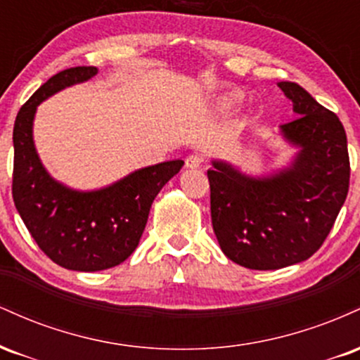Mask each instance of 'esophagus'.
I'll return each mask as SVG.
<instances>
[{"instance_id": "34e87169", "label": "esophagus", "mask_w": 360, "mask_h": 360, "mask_svg": "<svg viewBox=\"0 0 360 360\" xmlns=\"http://www.w3.org/2000/svg\"><path fill=\"white\" fill-rule=\"evenodd\" d=\"M203 164V157H201L200 154H191L186 157V167L189 169H198Z\"/></svg>"}]
</instances>
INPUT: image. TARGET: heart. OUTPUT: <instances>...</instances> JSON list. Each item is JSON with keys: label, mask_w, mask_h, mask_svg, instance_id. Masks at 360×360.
I'll list each match as a JSON object with an SVG mask.
<instances>
[{"label": "heart", "mask_w": 360, "mask_h": 360, "mask_svg": "<svg viewBox=\"0 0 360 360\" xmlns=\"http://www.w3.org/2000/svg\"><path fill=\"white\" fill-rule=\"evenodd\" d=\"M240 98H242L240 93H237V91H230V93L221 94V96L218 98V105H220L221 108H232V106H235L238 101H240Z\"/></svg>", "instance_id": "1"}]
</instances>
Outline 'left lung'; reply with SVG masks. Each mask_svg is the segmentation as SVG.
<instances>
[{
  "instance_id": "1",
  "label": "left lung",
  "mask_w": 360,
  "mask_h": 360,
  "mask_svg": "<svg viewBox=\"0 0 360 360\" xmlns=\"http://www.w3.org/2000/svg\"><path fill=\"white\" fill-rule=\"evenodd\" d=\"M296 118L279 127L296 148L288 166L250 176L226 160L208 169L212 223L223 254L238 266L274 271L311 257L349 193L344 125L296 82H278Z\"/></svg>"
}]
</instances>
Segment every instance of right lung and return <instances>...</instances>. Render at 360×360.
Instances as JSON below:
<instances>
[{
  "mask_svg": "<svg viewBox=\"0 0 360 360\" xmlns=\"http://www.w3.org/2000/svg\"><path fill=\"white\" fill-rule=\"evenodd\" d=\"M98 74L93 65L52 76L20 108L13 127V201L37 245L60 267L81 272L118 266L137 249L152 201L184 162L167 160L137 169L117 183L79 191L49 174L37 154V106Z\"/></svg>",
  "mask_w": 360,
  "mask_h": 360,
  "instance_id": "obj_1",
  "label": "right lung"
}]
</instances>
